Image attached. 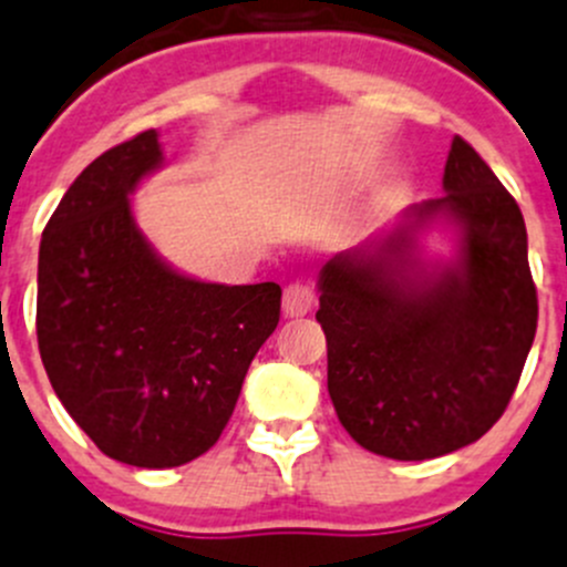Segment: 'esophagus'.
<instances>
[{
	"label": "esophagus",
	"mask_w": 567,
	"mask_h": 567,
	"mask_svg": "<svg viewBox=\"0 0 567 567\" xmlns=\"http://www.w3.org/2000/svg\"><path fill=\"white\" fill-rule=\"evenodd\" d=\"M317 306V295L309 284L303 280H292L287 289H284V315L287 317H306L311 315V309Z\"/></svg>",
	"instance_id": "34e87169"
}]
</instances>
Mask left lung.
Segmentation results:
<instances>
[{
	"mask_svg": "<svg viewBox=\"0 0 567 567\" xmlns=\"http://www.w3.org/2000/svg\"><path fill=\"white\" fill-rule=\"evenodd\" d=\"M445 194L403 214L386 239L320 269L317 322L328 395L361 449L401 462L460 451L504 414L537 331L526 223L482 155L456 136ZM461 230V256L425 268L416 234L434 218Z\"/></svg>",
	"mask_w": 567,
	"mask_h": 567,
	"instance_id": "1",
	"label": "left lung"
}]
</instances>
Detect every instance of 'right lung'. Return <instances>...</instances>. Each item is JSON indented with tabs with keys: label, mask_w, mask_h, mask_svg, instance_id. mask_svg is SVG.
<instances>
[{
	"label": "right lung",
	"mask_w": 567,
	"mask_h": 567,
	"mask_svg": "<svg viewBox=\"0 0 567 567\" xmlns=\"http://www.w3.org/2000/svg\"><path fill=\"white\" fill-rule=\"evenodd\" d=\"M164 164L144 131L91 161L38 250L35 331L50 384L96 449L133 467L206 454L280 317V287L186 278L153 250L131 194Z\"/></svg>",
	"instance_id": "obj_1"
}]
</instances>
